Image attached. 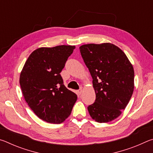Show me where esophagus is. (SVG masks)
I'll return each instance as SVG.
<instances>
[{"mask_svg":"<svg viewBox=\"0 0 153 153\" xmlns=\"http://www.w3.org/2000/svg\"><path fill=\"white\" fill-rule=\"evenodd\" d=\"M82 88H79L78 90H77V93H78V94H81L82 92Z\"/></svg>","mask_w":153,"mask_h":153,"instance_id":"obj_1","label":"esophagus"}]
</instances>
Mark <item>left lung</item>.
I'll return each mask as SVG.
<instances>
[{
	"mask_svg": "<svg viewBox=\"0 0 153 153\" xmlns=\"http://www.w3.org/2000/svg\"><path fill=\"white\" fill-rule=\"evenodd\" d=\"M80 53L92 77L96 100L88 107L98 123L115 120L128 105L134 89V71L126 54L111 43L88 44Z\"/></svg>",
	"mask_w": 153,
	"mask_h": 153,
	"instance_id": "obj_1",
	"label": "left lung"
}]
</instances>
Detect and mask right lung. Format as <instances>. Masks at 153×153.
<instances>
[{
  "instance_id": "obj_1",
  "label": "right lung",
  "mask_w": 153,
  "mask_h": 153,
  "mask_svg": "<svg viewBox=\"0 0 153 153\" xmlns=\"http://www.w3.org/2000/svg\"><path fill=\"white\" fill-rule=\"evenodd\" d=\"M75 46L41 47L30 54L19 77L25 100L38 117L59 124L70 115L77 95L65 86L60 73Z\"/></svg>"
}]
</instances>
